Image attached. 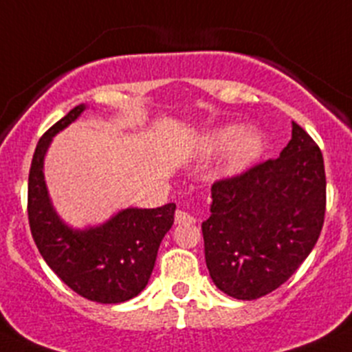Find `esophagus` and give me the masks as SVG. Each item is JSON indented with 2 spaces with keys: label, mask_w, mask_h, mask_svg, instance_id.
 <instances>
[{
  "label": "esophagus",
  "mask_w": 352,
  "mask_h": 352,
  "mask_svg": "<svg viewBox=\"0 0 352 352\" xmlns=\"http://www.w3.org/2000/svg\"><path fill=\"white\" fill-rule=\"evenodd\" d=\"M194 221H196V218H194L190 213H187V211L179 210L175 213V223H179V225H190V223H194Z\"/></svg>",
  "instance_id": "34e87169"
}]
</instances>
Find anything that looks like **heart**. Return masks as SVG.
Wrapping results in <instances>:
<instances>
[{"instance_id":"heart-1","label":"heart","mask_w":352,"mask_h":352,"mask_svg":"<svg viewBox=\"0 0 352 352\" xmlns=\"http://www.w3.org/2000/svg\"><path fill=\"white\" fill-rule=\"evenodd\" d=\"M230 145L232 148H230V155H228L227 168L228 172L237 173L244 172L258 162L263 148H265V141H263L261 134L254 129L241 132V129L235 127V125L214 131L206 139V148L211 153H223Z\"/></svg>"}]
</instances>
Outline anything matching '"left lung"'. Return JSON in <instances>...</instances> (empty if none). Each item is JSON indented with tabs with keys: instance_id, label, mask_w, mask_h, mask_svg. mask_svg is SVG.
Segmentation results:
<instances>
[{
	"instance_id": "left-lung-1",
	"label": "left lung",
	"mask_w": 352,
	"mask_h": 352,
	"mask_svg": "<svg viewBox=\"0 0 352 352\" xmlns=\"http://www.w3.org/2000/svg\"><path fill=\"white\" fill-rule=\"evenodd\" d=\"M211 197L201 225L211 280L235 299L263 298L292 277L318 241L327 206L322 151L292 122L278 158L217 180Z\"/></svg>"
}]
</instances>
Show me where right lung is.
Wrapping results in <instances>:
<instances>
[{
    "label": "right lung",
    "instance_id": "right-lung-1",
    "mask_svg": "<svg viewBox=\"0 0 352 352\" xmlns=\"http://www.w3.org/2000/svg\"><path fill=\"white\" fill-rule=\"evenodd\" d=\"M68 111L39 139L29 172L27 214L30 232L47 267L74 292L89 301L117 305L148 285L162 239L173 225L175 203L153 210L129 208L89 230L61 223L47 197L43 160L51 138L84 111Z\"/></svg>",
    "mask_w": 352,
    "mask_h": 352
}]
</instances>
